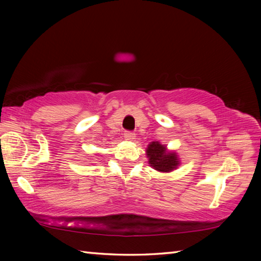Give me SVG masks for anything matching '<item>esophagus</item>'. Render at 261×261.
<instances>
[{
  "label": "esophagus",
  "mask_w": 261,
  "mask_h": 261,
  "mask_svg": "<svg viewBox=\"0 0 261 261\" xmlns=\"http://www.w3.org/2000/svg\"><path fill=\"white\" fill-rule=\"evenodd\" d=\"M124 139L127 141H134L136 139V134L132 131H125L124 132Z\"/></svg>",
  "instance_id": "esophagus-1"
}]
</instances>
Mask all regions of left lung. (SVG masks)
Here are the masks:
<instances>
[{
	"mask_svg": "<svg viewBox=\"0 0 261 261\" xmlns=\"http://www.w3.org/2000/svg\"><path fill=\"white\" fill-rule=\"evenodd\" d=\"M147 157L151 167L162 173H169L179 165V158L176 152L168 151L166 146L158 141H152L148 146Z\"/></svg>",
	"mask_w": 261,
	"mask_h": 261,
	"instance_id": "1",
	"label": "left lung"
}]
</instances>
